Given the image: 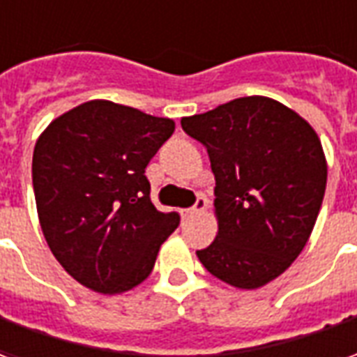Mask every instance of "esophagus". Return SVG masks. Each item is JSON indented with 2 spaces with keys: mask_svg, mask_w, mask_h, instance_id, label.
I'll list each match as a JSON object with an SVG mask.
<instances>
[{
  "mask_svg": "<svg viewBox=\"0 0 357 357\" xmlns=\"http://www.w3.org/2000/svg\"><path fill=\"white\" fill-rule=\"evenodd\" d=\"M206 206H208V201H206V197L199 195L195 201V206H191V208H187V211H181V216H193V214H201L206 211Z\"/></svg>",
  "mask_w": 357,
  "mask_h": 357,
  "instance_id": "obj_1",
  "label": "esophagus"
}]
</instances>
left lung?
<instances>
[{"label":"left lung","instance_id":"1","mask_svg":"<svg viewBox=\"0 0 357 357\" xmlns=\"http://www.w3.org/2000/svg\"><path fill=\"white\" fill-rule=\"evenodd\" d=\"M204 144L216 187V238L197 251L222 282L263 288L298 259L326 187L321 139L300 114L268 96H245L181 118Z\"/></svg>","mask_w":357,"mask_h":357}]
</instances>
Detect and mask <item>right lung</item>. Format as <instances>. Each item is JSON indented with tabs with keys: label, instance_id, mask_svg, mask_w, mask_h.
Here are the masks:
<instances>
[{
	"label": "right lung",
	"instance_id": "1",
	"mask_svg": "<svg viewBox=\"0 0 357 357\" xmlns=\"http://www.w3.org/2000/svg\"><path fill=\"white\" fill-rule=\"evenodd\" d=\"M174 129L170 118L89 100L40 133L32 154L40 226L59 265L89 290H133L179 226L178 214L154 206L144 176Z\"/></svg>",
	"mask_w": 357,
	"mask_h": 357
}]
</instances>
